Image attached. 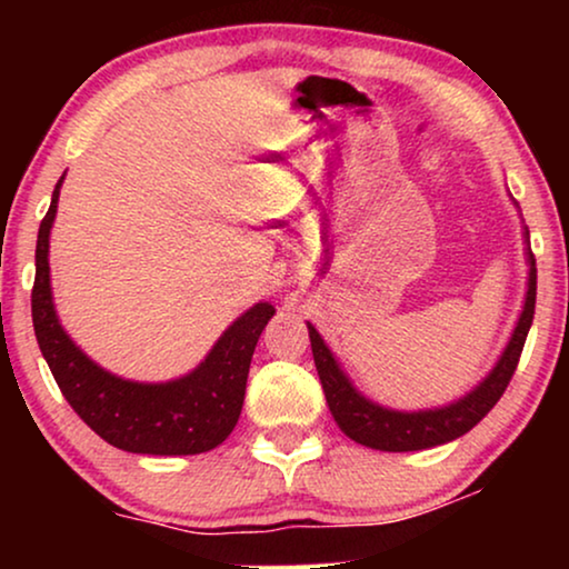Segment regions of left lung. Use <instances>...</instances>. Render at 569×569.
<instances>
[{"mask_svg": "<svg viewBox=\"0 0 569 569\" xmlns=\"http://www.w3.org/2000/svg\"><path fill=\"white\" fill-rule=\"evenodd\" d=\"M528 267L531 269H528V292L523 302V313H520L516 331H512L500 360H497L492 372H489L471 393H466L463 399L440 409L393 411L365 399V396L352 386V380L347 378V372L341 370V365L337 362V357L331 355V349L323 345L321 333L308 323L310 347H313V360L326 393V403H329L331 415L341 427V432H345L347 438H352L355 442H360V446L388 450V453H407V450L442 446V442L461 438V435L469 432L473 425H479L481 419L489 415V409L500 401L505 388H508L512 372L518 368L520 352H523L528 329H531L536 310L533 253H528Z\"/></svg>", "mask_w": 569, "mask_h": 569, "instance_id": "left-lung-1", "label": "left lung"}]
</instances>
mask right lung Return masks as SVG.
I'll use <instances>...</instances> for the list:
<instances>
[{
    "instance_id": "1",
    "label": "right lung",
    "mask_w": 569,
    "mask_h": 569,
    "mask_svg": "<svg viewBox=\"0 0 569 569\" xmlns=\"http://www.w3.org/2000/svg\"><path fill=\"white\" fill-rule=\"evenodd\" d=\"M61 181L64 176L38 228L36 282L30 295L36 339L53 380L82 422L113 448L150 456H197L217 448L232 432L243 409L256 341L274 308L256 302L217 339L207 360L178 380L137 383L103 370L67 337L53 310L49 232Z\"/></svg>"
}]
</instances>
